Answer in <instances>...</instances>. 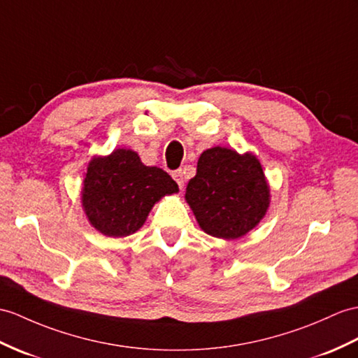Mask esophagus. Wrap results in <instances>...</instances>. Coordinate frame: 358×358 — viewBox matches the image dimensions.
Segmentation results:
<instances>
[{
	"instance_id": "1",
	"label": "esophagus",
	"mask_w": 358,
	"mask_h": 358,
	"mask_svg": "<svg viewBox=\"0 0 358 358\" xmlns=\"http://www.w3.org/2000/svg\"><path fill=\"white\" fill-rule=\"evenodd\" d=\"M172 177L173 180L177 181V185L180 186V189L185 187V172H182V169H177L172 172Z\"/></svg>"
}]
</instances>
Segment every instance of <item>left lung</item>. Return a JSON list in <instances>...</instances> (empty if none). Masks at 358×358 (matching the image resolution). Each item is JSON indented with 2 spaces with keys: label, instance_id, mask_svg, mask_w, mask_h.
Segmentation results:
<instances>
[{
  "label": "left lung",
  "instance_id": "obj_1",
  "mask_svg": "<svg viewBox=\"0 0 358 358\" xmlns=\"http://www.w3.org/2000/svg\"><path fill=\"white\" fill-rule=\"evenodd\" d=\"M186 201L206 234L236 239L264 218L270 189L255 155L217 146L199 157L196 176L186 187Z\"/></svg>",
  "mask_w": 358,
  "mask_h": 358
}]
</instances>
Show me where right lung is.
<instances>
[{
    "instance_id": "1",
    "label": "right lung",
    "mask_w": 358,
    "mask_h": 358,
    "mask_svg": "<svg viewBox=\"0 0 358 358\" xmlns=\"http://www.w3.org/2000/svg\"><path fill=\"white\" fill-rule=\"evenodd\" d=\"M178 185L155 166H145L129 149H117L88 164L82 206L90 222L106 236H128L146 221L149 210Z\"/></svg>"
}]
</instances>
